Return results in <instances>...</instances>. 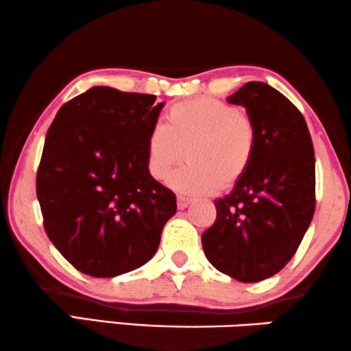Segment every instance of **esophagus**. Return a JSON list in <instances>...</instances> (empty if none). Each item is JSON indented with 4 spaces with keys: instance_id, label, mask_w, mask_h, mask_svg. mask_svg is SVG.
<instances>
[{
    "instance_id": "1",
    "label": "esophagus",
    "mask_w": 351,
    "mask_h": 351,
    "mask_svg": "<svg viewBox=\"0 0 351 351\" xmlns=\"http://www.w3.org/2000/svg\"><path fill=\"white\" fill-rule=\"evenodd\" d=\"M191 204V199L190 197H185V196H177V207H179V209L182 210V209H186L188 206Z\"/></svg>"
}]
</instances>
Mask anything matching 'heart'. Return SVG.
<instances>
[{
	"label": "heart",
	"mask_w": 351,
	"mask_h": 351,
	"mask_svg": "<svg viewBox=\"0 0 351 351\" xmlns=\"http://www.w3.org/2000/svg\"><path fill=\"white\" fill-rule=\"evenodd\" d=\"M256 149V130L245 114L213 98L171 106L165 125L150 130L145 165L155 180H165L184 156L169 186L180 195L199 196L231 186L248 171Z\"/></svg>",
	"instance_id": "heart-1"
}]
</instances>
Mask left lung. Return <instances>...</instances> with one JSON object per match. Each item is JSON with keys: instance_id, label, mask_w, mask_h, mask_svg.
<instances>
[{"instance_id": "left-lung-1", "label": "left lung", "mask_w": 351, "mask_h": 351, "mask_svg": "<svg viewBox=\"0 0 351 351\" xmlns=\"http://www.w3.org/2000/svg\"><path fill=\"white\" fill-rule=\"evenodd\" d=\"M256 130L248 171L215 202L217 220L202 232L217 271L253 283L276 276L296 253L315 212V155L302 114L280 91L247 82L228 96Z\"/></svg>"}]
</instances>
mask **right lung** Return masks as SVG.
<instances>
[{
    "mask_svg": "<svg viewBox=\"0 0 351 351\" xmlns=\"http://www.w3.org/2000/svg\"><path fill=\"white\" fill-rule=\"evenodd\" d=\"M91 87L62 106L45 136L36 193L45 232L77 271L109 278L158 250L176 195L149 174L145 144L165 103Z\"/></svg>",
    "mask_w": 351,
    "mask_h": 351,
    "instance_id": "right-lung-1",
    "label": "right lung"
}]
</instances>
